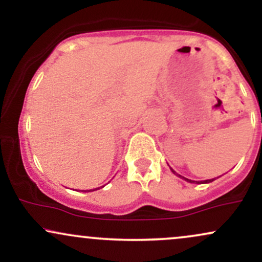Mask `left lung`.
Instances as JSON below:
<instances>
[{
    "label": "left lung",
    "mask_w": 262,
    "mask_h": 262,
    "mask_svg": "<svg viewBox=\"0 0 262 262\" xmlns=\"http://www.w3.org/2000/svg\"><path fill=\"white\" fill-rule=\"evenodd\" d=\"M171 170H172V169H171ZM172 172H173V173H176L175 171H173V170H172ZM176 175L179 176V177H181V179H183V180H186V181H187V182H191V183L196 182V181H192V180H188V179H186V177H183V176H181V175H179V173H176ZM214 180H215V179H212V180H206V181H203V182H204V183H209V182L214 181Z\"/></svg>",
    "instance_id": "left-lung-1"
}]
</instances>
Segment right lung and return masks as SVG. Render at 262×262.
<instances>
[{
    "instance_id": "add662e5",
    "label": "right lung",
    "mask_w": 262,
    "mask_h": 262,
    "mask_svg": "<svg viewBox=\"0 0 262 262\" xmlns=\"http://www.w3.org/2000/svg\"><path fill=\"white\" fill-rule=\"evenodd\" d=\"M96 189H98V188H95V189H89V192H91V191H96ZM86 192V191H85Z\"/></svg>"
}]
</instances>
